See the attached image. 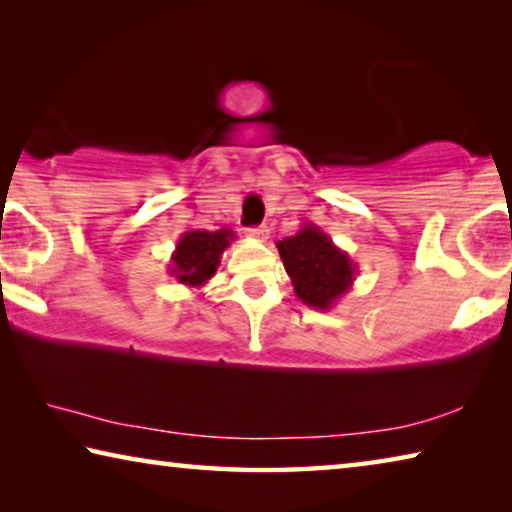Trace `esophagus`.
<instances>
[{"label":"esophagus","mask_w":512,"mask_h":512,"mask_svg":"<svg viewBox=\"0 0 512 512\" xmlns=\"http://www.w3.org/2000/svg\"><path fill=\"white\" fill-rule=\"evenodd\" d=\"M246 235H248L250 239L266 241V239H268V228H266V225H257V228H248Z\"/></svg>","instance_id":"1"}]
</instances>
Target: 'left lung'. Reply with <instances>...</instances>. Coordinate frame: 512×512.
I'll return each instance as SVG.
<instances>
[{"mask_svg":"<svg viewBox=\"0 0 512 512\" xmlns=\"http://www.w3.org/2000/svg\"><path fill=\"white\" fill-rule=\"evenodd\" d=\"M275 246L293 291L311 309L329 311L357 280V264L314 223H302L296 235Z\"/></svg>","mask_w":512,"mask_h":512,"instance_id":"left-lung-1","label":"left lung"}]
</instances>
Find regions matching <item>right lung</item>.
<instances>
[{
  "label": "right lung",
  "instance_id": "obj_1",
  "mask_svg": "<svg viewBox=\"0 0 512 512\" xmlns=\"http://www.w3.org/2000/svg\"><path fill=\"white\" fill-rule=\"evenodd\" d=\"M235 232L230 228L221 230H187L180 235L176 250L171 253L169 275L176 277L187 289H201L216 275V268L221 264V255L225 253Z\"/></svg>",
  "mask_w": 512,
  "mask_h": 512
}]
</instances>
